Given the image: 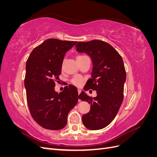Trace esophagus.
Segmentation results:
<instances>
[{
    "instance_id": "1",
    "label": "esophagus",
    "mask_w": 157,
    "mask_h": 157,
    "mask_svg": "<svg viewBox=\"0 0 157 157\" xmlns=\"http://www.w3.org/2000/svg\"><path fill=\"white\" fill-rule=\"evenodd\" d=\"M80 92H81V90H80V89H78V95L80 94ZM78 101H80V99H78Z\"/></svg>"
}]
</instances>
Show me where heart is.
I'll use <instances>...</instances> for the list:
<instances>
[{
	"instance_id": "1",
	"label": "heart",
	"mask_w": 157,
	"mask_h": 157,
	"mask_svg": "<svg viewBox=\"0 0 157 157\" xmlns=\"http://www.w3.org/2000/svg\"><path fill=\"white\" fill-rule=\"evenodd\" d=\"M86 56H84V55H78L77 56V58H76V59H77V61L78 60V59H80L83 58L84 57H85ZM84 82V79L83 77H80V76L79 75H76L75 76V77L71 79V83H72L73 84H74L75 86H78V87H80L83 84Z\"/></svg>"
}]
</instances>
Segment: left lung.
<instances>
[{"label": "left lung", "mask_w": 157, "mask_h": 157, "mask_svg": "<svg viewBox=\"0 0 157 157\" xmlns=\"http://www.w3.org/2000/svg\"><path fill=\"white\" fill-rule=\"evenodd\" d=\"M77 50L85 52L92 58V78L84 90H96L92 98L84 92L78 98L90 104V111L82 115V122L89 130L106 127L113 121L124 99V85L126 73L121 55L107 42L99 40L78 42ZM92 91V90H91Z\"/></svg>", "instance_id": "1"}]
</instances>
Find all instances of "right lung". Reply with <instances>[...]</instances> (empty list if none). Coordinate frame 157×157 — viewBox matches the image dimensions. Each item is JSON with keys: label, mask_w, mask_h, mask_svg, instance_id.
<instances>
[{"label": "right lung", "mask_w": 157, "mask_h": 157, "mask_svg": "<svg viewBox=\"0 0 157 157\" xmlns=\"http://www.w3.org/2000/svg\"><path fill=\"white\" fill-rule=\"evenodd\" d=\"M77 42L47 39L33 50L27 60L24 84L28 107L33 119L45 129L63 128L69 112L77 103L78 91L73 85L59 94L55 92L64 56Z\"/></svg>", "instance_id": "obj_1"}]
</instances>
